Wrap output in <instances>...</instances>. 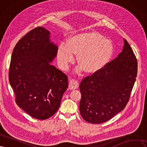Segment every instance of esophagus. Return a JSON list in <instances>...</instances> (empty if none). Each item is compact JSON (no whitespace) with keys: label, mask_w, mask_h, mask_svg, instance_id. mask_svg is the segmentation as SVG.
<instances>
[{"label":"esophagus","mask_w":147,"mask_h":147,"mask_svg":"<svg viewBox=\"0 0 147 147\" xmlns=\"http://www.w3.org/2000/svg\"><path fill=\"white\" fill-rule=\"evenodd\" d=\"M79 87V82L77 80L71 79L69 81V88L71 90L76 89Z\"/></svg>","instance_id":"1"}]
</instances>
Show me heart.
<instances>
[{
    "label": "heart",
    "mask_w": 147,
    "mask_h": 147,
    "mask_svg": "<svg viewBox=\"0 0 147 147\" xmlns=\"http://www.w3.org/2000/svg\"><path fill=\"white\" fill-rule=\"evenodd\" d=\"M113 52L112 42L96 32H85L70 38L68 42H62L57 51L59 67L67 69L78 54V60L87 73H94L103 68L111 59Z\"/></svg>",
    "instance_id": "1"
}]
</instances>
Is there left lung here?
<instances>
[{
    "instance_id": "left-lung-1",
    "label": "left lung",
    "mask_w": 147,
    "mask_h": 147,
    "mask_svg": "<svg viewBox=\"0 0 147 147\" xmlns=\"http://www.w3.org/2000/svg\"><path fill=\"white\" fill-rule=\"evenodd\" d=\"M137 73V60L124 39L117 57L80 83L79 110L83 119L93 124L109 120L128 102Z\"/></svg>"
}]
</instances>
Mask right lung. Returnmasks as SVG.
Listing matches in <instances>:
<instances>
[{
    "label": "right lung",
    "instance_id": "obj_1",
    "mask_svg": "<svg viewBox=\"0 0 147 147\" xmlns=\"http://www.w3.org/2000/svg\"><path fill=\"white\" fill-rule=\"evenodd\" d=\"M50 32L32 29L17 42L11 57L9 82L16 105L32 117L46 120L58 111L68 77L50 62L57 54Z\"/></svg>",
    "mask_w": 147,
    "mask_h": 147
}]
</instances>
